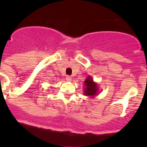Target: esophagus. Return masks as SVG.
I'll list each match as a JSON object with an SVG mask.
<instances>
[{"instance_id":"1","label":"esophagus","mask_w":147,"mask_h":147,"mask_svg":"<svg viewBox=\"0 0 147 147\" xmlns=\"http://www.w3.org/2000/svg\"><path fill=\"white\" fill-rule=\"evenodd\" d=\"M66 80L67 81H68V82H71V81H72V78H71L70 76H67Z\"/></svg>"}]
</instances>
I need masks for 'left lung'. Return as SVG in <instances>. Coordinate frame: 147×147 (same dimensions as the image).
Segmentation results:
<instances>
[{
    "instance_id": "1",
    "label": "left lung",
    "mask_w": 147,
    "mask_h": 147,
    "mask_svg": "<svg viewBox=\"0 0 147 147\" xmlns=\"http://www.w3.org/2000/svg\"><path fill=\"white\" fill-rule=\"evenodd\" d=\"M84 93L85 96L90 98H94L99 94V85L97 82H94L91 76H88L84 82Z\"/></svg>"
}]
</instances>
